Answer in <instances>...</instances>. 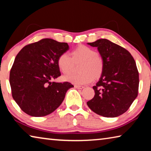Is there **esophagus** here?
<instances>
[{"label":"esophagus","mask_w":151,"mask_h":151,"mask_svg":"<svg viewBox=\"0 0 151 151\" xmlns=\"http://www.w3.org/2000/svg\"><path fill=\"white\" fill-rule=\"evenodd\" d=\"M75 88H78V89H82L84 88L83 86H81V85H75Z\"/></svg>","instance_id":"obj_1"}]
</instances>
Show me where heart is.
Masks as SVG:
<instances>
[{
	"label": "heart",
	"mask_w": 151,
	"mask_h": 151,
	"mask_svg": "<svg viewBox=\"0 0 151 151\" xmlns=\"http://www.w3.org/2000/svg\"><path fill=\"white\" fill-rule=\"evenodd\" d=\"M71 58L67 53L58 56L57 66L64 74H67L72 69L73 63L80 62L77 73H70L64 79L76 85H85L99 79L104 71V60L99 52L86 45H79L70 52Z\"/></svg>",
	"instance_id": "heart-1"
}]
</instances>
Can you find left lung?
<instances>
[{"label":"left lung","instance_id":"8db88e82","mask_svg":"<svg viewBox=\"0 0 151 151\" xmlns=\"http://www.w3.org/2000/svg\"><path fill=\"white\" fill-rule=\"evenodd\" d=\"M88 45L98 48L104 67L99 82L93 87L94 96L86 104L101 116L121 115L138 95L139 77L135 60L127 50L107 39H99Z\"/></svg>","mask_w":151,"mask_h":151}]
</instances>
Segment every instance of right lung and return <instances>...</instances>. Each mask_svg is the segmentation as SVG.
<instances>
[{
  "label": "right lung",
  "mask_w": 151,
  "mask_h": 151,
  "mask_svg": "<svg viewBox=\"0 0 151 151\" xmlns=\"http://www.w3.org/2000/svg\"><path fill=\"white\" fill-rule=\"evenodd\" d=\"M69 49L66 42L43 39L25 46L18 53L10 72L12 96L22 111L44 116L55 111L74 87L68 82L55 83L60 76L58 56Z\"/></svg>",
  "instance_id": "add662e5"
}]
</instances>
